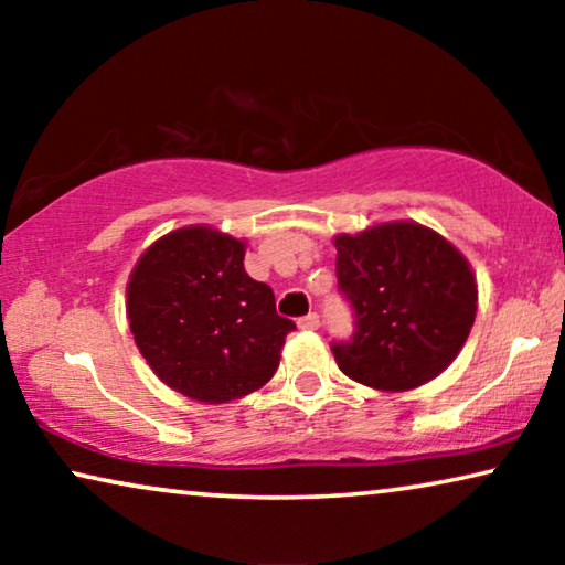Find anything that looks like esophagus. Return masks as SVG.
Wrapping results in <instances>:
<instances>
[{
  "label": "esophagus",
  "instance_id": "1",
  "mask_svg": "<svg viewBox=\"0 0 565 565\" xmlns=\"http://www.w3.org/2000/svg\"><path fill=\"white\" fill-rule=\"evenodd\" d=\"M298 327L303 329V331H316V329L321 327L319 313H308V316H303V319H298Z\"/></svg>",
  "mask_w": 565,
  "mask_h": 565
}]
</instances>
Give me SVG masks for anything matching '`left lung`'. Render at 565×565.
Listing matches in <instances>:
<instances>
[{"mask_svg": "<svg viewBox=\"0 0 565 565\" xmlns=\"http://www.w3.org/2000/svg\"><path fill=\"white\" fill-rule=\"evenodd\" d=\"M337 282L354 313L337 365L377 391H408L458 358L476 319V277L450 242L419 223L337 236Z\"/></svg>", "mask_w": 565, "mask_h": 565, "instance_id": "left-lung-1", "label": "left lung"}]
</instances>
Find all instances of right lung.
I'll list each match as a JSON object with an SVG mask.
<instances>
[{"instance_id": "1", "label": "right lung", "mask_w": 565, "mask_h": 565, "mask_svg": "<svg viewBox=\"0 0 565 565\" xmlns=\"http://www.w3.org/2000/svg\"><path fill=\"white\" fill-rule=\"evenodd\" d=\"M128 321L153 373L182 396L226 404L275 375L290 319L244 269V244L207 226L172 231L138 259Z\"/></svg>"}]
</instances>
